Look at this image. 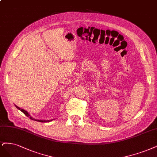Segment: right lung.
Returning <instances> with one entry per match:
<instances>
[{
  "instance_id": "add662e5",
  "label": "right lung",
  "mask_w": 157,
  "mask_h": 157,
  "mask_svg": "<svg viewBox=\"0 0 157 157\" xmlns=\"http://www.w3.org/2000/svg\"><path fill=\"white\" fill-rule=\"evenodd\" d=\"M15 106H16V108H17V109H19V110H21V112H22L25 115V116H26L27 117H30V119H31V120H35V121H39V122H42V123H45V122H48V121H52V120H36V119H34L33 117H32L30 114H29V113L28 112H26V110H25L24 109H20L19 107H18L17 106H16V105H15Z\"/></svg>"
}]
</instances>
